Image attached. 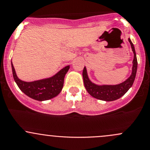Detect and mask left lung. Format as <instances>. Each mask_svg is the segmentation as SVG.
<instances>
[{
  "label": "left lung",
  "mask_w": 150,
  "mask_h": 150,
  "mask_svg": "<svg viewBox=\"0 0 150 150\" xmlns=\"http://www.w3.org/2000/svg\"><path fill=\"white\" fill-rule=\"evenodd\" d=\"M129 42H130L132 51L134 52L132 72L130 76L123 82L119 84H116V85H107V84L98 85V84L92 83L90 81V79L88 77L86 67L84 68L82 73L84 84L86 91L91 96L98 99V100H104V101H113V100H118V99L121 98L132 87L134 79H135L136 74H137V59L134 46L132 42L131 41L130 38H129Z\"/></svg>",
  "instance_id": "8db88e82"
}]
</instances>
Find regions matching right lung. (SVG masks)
I'll return each instance as SVG.
<instances>
[{
  "mask_svg": "<svg viewBox=\"0 0 150 150\" xmlns=\"http://www.w3.org/2000/svg\"><path fill=\"white\" fill-rule=\"evenodd\" d=\"M11 67L13 79L21 92L34 100L44 101L55 98L61 92L64 86L65 75L69 71L70 66L63 68L51 77L30 82L24 81L18 78L12 61Z\"/></svg>",
  "mask_w": 150,
  "mask_h": 150,
  "instance_id": "obj_1",
  "label": "right lung"
}]
</instances>
